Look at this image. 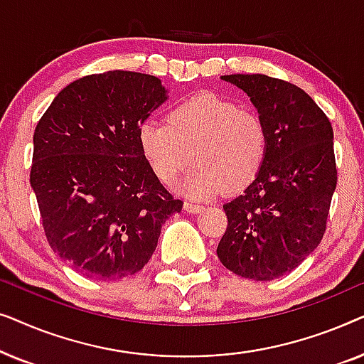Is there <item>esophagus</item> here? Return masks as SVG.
I'll return each mask as SVG.
<instances>
[{"label":"esophagus","instance_id":"esophagus-1","mask_svg":"<svg viewBox=\"0 0 364 364\" xmlns=\"http://www.w3.org/2000/svg\"><path fill=\"white\" fill-rule=\"evenodd\" d=\"M202 205H198V203H192V202H186L183 203V210L188 212V213H198L202 210Z\"/></svg>","mask_w":364,"mask_h":364}]
</instances>
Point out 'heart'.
<instances>
[{
    "mask_svg": "<svg viewBox=\"0 0 364 364\" xmlns=\"http://www.w3.org/2000/svg\"><path fill=\"white\" fill-rule=\"evenodd\" d=\"M137 142L154 176L166 186L177 181L193 157L197 166L181 186L192 198L243 192L258 177L267 156L262 119L212 92L177 104L167 124L142 122Z\"/></svg>",
    "mask_w": 364,
    "mask_h": 364,
    "instance_id": "1",
    "label": "heart"
}]
</instances>
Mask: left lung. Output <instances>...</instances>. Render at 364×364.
<instances>
[{
    "mask_svg": "<svg viewBox=\"0 0 364 364\" xmlns=\"http://www.w3.org/2000/svg\"><path fill=\"white\" fill-rule=\"evenodd\" d=\"M257 107L267 156L245 192L223 205L228 225L217 247L238 277L270 282L300 265L326 230L336 162L326 114L295 84L265 74H230Z\"/></svg>",
    "mask_w": 364,
    "mask_h": 364,
    "instance_id": "1",
    "label": "left lung"
}]
</instances>
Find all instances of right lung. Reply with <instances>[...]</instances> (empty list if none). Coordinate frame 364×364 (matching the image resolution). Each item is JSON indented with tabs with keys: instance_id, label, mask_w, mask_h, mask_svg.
Wrapping results in <instances>:
<instances>
[{
	"instance_id": "add662e5",
	"label": "right lung",
	"mask_w": 364,
	"mask_h": 364,
	"mask_svg": "<svg viewBox=\"0 0 364 364\" xmlns=\"http://www.w3.org/2000/svg\"><path fill=\"white\" fill-rule=\"evenodd\" d=\"M166 101L159 77L107 71L76 79L39 119L29 182L49 245L82 277L142 270L162 223L182 210L137 142L139 126Z\"/></svg>"
}]
</instances>
